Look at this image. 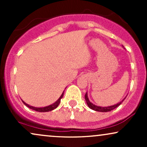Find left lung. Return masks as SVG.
Listing matches in <instances>:
<instances>
[{
	"label": "left lung",
	"instance_id": "8db88e82",
	"mask_svg": "<svg viewBox=\"0 0 147 147\" xmlns=\"http://www.w3.org/2000/svg\"><path fill=\"white\" fill-rule=\"evenodd\" d=\"M124 99H125V98H124ZM124 99H123L122 101H121L120 102L117 103V104H115V105L107 106V107H102V106H97L95 105V104H92V103H91L90 101H89L88 97L87 92H86V95H85L86 102L87 105L88 106V107L90 108V109H92V110H94V111H99V112H109V111H111L113 110V109H115V108H117V106H119L121 104H122L123 101L124 100Z\"/></svg>",
	"mask_w": 147,
	"mask_h": 147
}]
</instances>
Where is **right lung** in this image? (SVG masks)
Here are the masks:
<instances>
[{
  "label": "right lung",
  "instance_id": "1",
  "mask_svg": "<svg viewBox=\"0 0 147 147\" xmlns=\"http://www.w3.org/2000/svg\"><path fill=\"white\" fill-rule=\"evenodd\" d=\"M63 92L62 93V95H61V97L58 99V100H57V102H55V103H54V104H51V105L45 106V107H42V108L34 107V106L28 105V104H26V103H25V102H23V100H22V102H23V104H24L25 105L27 106V107L30 108V109H32V110H34V111H38V112H48V111H51L52 110H54V109H55L57 107V106H59V104L60 102H61V99L62 97H63Z\"/></svg>",
  "mask_w": 147,
  "mask_h": 147
}]
</instances>
